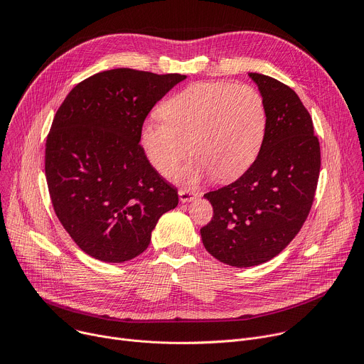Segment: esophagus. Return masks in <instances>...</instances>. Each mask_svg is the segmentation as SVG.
Masks as SVG:
<instances>
[{
  "label": "esophagus",
  "mask_w": 364,
  "mask_h": 364,
  "mask_svg": "<svg viewBox=\"0 0 364 364\" xmlns=\"http://www.w3.org/2000/svg\"><path fill=\"white\" fill-rule=\"evenodd\" d=\"M178 197H180V201L181 203H187V201H191L193 198L197 197V193H194L193 190H186V188H181L178 191Z\"/></svg>",
  "instance_id": "esophagus-1"
}]
</instances>
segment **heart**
Segmentation results:
<instances>
[{
  "instance_id": "b5f03b06",
  "label": "heart",
  "mask_w": 364,
  "mask_h": 364,
  "mask_svg": "<svg viewBox=\"0 0 364 364\" xmlns=\"http://www.w3.org/2000/svg\"><path fill=\"white\" fill-rule=\"evenodd\" d=\"M164 121H149L141 144L161 174L173 173L193 151L196 159L178 173L186 183L213 174L239 178L261 152L267 131L265 102L255 87L232 82H197L163 103Z\"/></svg>"
}]
</instances>
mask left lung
<instances>
[{
  "instance_id": "obj_1",
  "label": "left lung",
  "mask_w": 364,
  "mask_h": 364,
  "mask_svg": "<svg viewBox=\"0 0 364 364\" xmlns=\"http://www.w3.org/2000/svg\"><path fill=\"white\" fill-rule=\"evenodd\" d=\"M267 109L264 144L235 183L205 193L213 218L201 240L220 262L247 268L271 261L301 230L318 183L321 152L309 112L279 80L249 73Z\"/></svg>"
}]
</instances>
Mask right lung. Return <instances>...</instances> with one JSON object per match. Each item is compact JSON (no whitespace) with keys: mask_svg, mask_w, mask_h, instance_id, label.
Returning <instances> with one entry per match:
<instances>
[{"mask_svg":"<svg viewBox=\"0 0 364 364\" xmlns=\"http://www.w3.org/2000/svg\"><path fill=\"white\" fill-rule=\"evenodd\" d=\"M184 79L105 70L76 85L56 112L46 141L50 198L73 242L102 262L141 255L159 219L178 204L139 141L149 111Z\"/></svg>","mask_w":364,"mask_h":364,"instance_id":"right-lung-1","label":"right lung"}]
</instances>
